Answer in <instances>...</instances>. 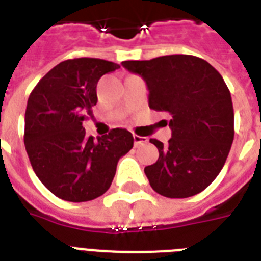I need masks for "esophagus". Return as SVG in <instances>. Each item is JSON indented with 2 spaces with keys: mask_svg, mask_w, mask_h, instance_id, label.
<instances>
[{
  "mask_svg": "<svg viewBox=\"0 0 261 261\" xmlns=\"http://www.w3.org/2000/svg\"><path fill=\"white\" fill-rule=\"evenodd\" d=\"M147 138H143V137H139V135H134V145L135 147L142 146V145H146Z\"/></svg>",
  "mask_w": 261,
  "mask_h": 261,
  "instance_id": "1",
  "label": "esophagus"
}]
</instances>
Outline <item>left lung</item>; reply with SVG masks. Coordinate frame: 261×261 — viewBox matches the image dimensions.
<instances>
[{"instance_id":"8db88e82","label":"left lung","mask_w":261,"mask_h":261,"mask_svg":"<svg viewBox=\"0 0 261 261\" xmlns=\"http://www.w3.org/2000/svg\"><path fill=\"white\" fill-rule=\"evenodd\" d=\"M123 67L145 80L149 107L171 115L168 146L150 139L159 160L145 168L151 188L167 198H190L214 181L234 138V112L222 75L194 55H164L124 61Z\"/></svg>"}]
</instances>
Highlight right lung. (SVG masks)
<instances>
[{
    "instance_id": "1",
    "label": "right lung",
    "mask_w": 261,
    "mask_h": 261,
    "mask_svg": "<svg viewBox=\"0 0 261 261\" xmlns=\"http://www.w3.org/2000/svg\"><path fill=\"white\" fill-rule=\"evenodd\" d=\"M119 65L97 58L63 61L31 92L24 143L32 169L47 190L67 202L101 196L114 180L119 159L133 149L126 128L87 137L83 122L97 102L100 77Z\"/></svg>"
}]
</instances>
